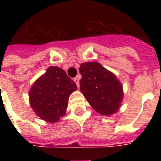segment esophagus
I'll use <instances>...</instances> for the list:
<instances>
[{
	"mask_svg": "<svg viewBox=\"0 0 161 161\" xmlns=\"http://www.w3.org/2000/svg\"><path fill=\"white\" fill-rule=\"evenodd\" d=\"M73 81H74V82H75V83L76 84H77V86H79V78H78V77H77V78H73Z\"/></svg>",
	"mask_w": 161,
	"mask_h": 161,
	"instance_id": "esophagus-1",
	"label": "esophagus"
}]
</instances>
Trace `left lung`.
Listing matches in <instances>:
<instances>
[{"mask_svg":"<svg viewBox=\"0 0 161 161\" xmlns=\"http://www.w3.org/2000/svg\"><path fill=\"white\" fill-rule=\"evenodd\" d=\"M80 90L96 112L111 115L117 112L122 103V84L113 73L98 62L82 63Z\"/></svg>","mask_w":161,"mask_h":161,"instance_id":"1","label":"left lung"}]
</instances>
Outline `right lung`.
Segmentation results:
<instances>
[{
	"label": "right lung",
	"mask_w": 161,
	"mask_h": 161,
	"mask_svg": "<svg viewBox=\"0 0 161 161\" xmlns=\"http://www.w3.org/2000/svg\"><path fill=\"white\" fill-rule=\"evenodd\" d=\"M76 89V83L65 71L51 66L31 86L29 92L30 104L42 119L58 122L66 114L68 98Z\"/></svg>",
	"instance_id": "right-lung-1"
}]
</instances>
